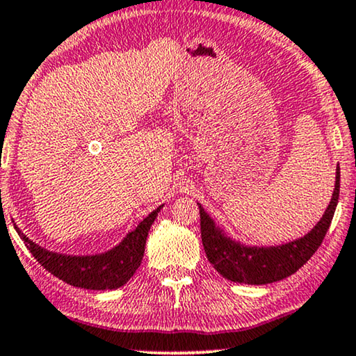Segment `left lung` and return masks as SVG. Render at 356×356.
Instances as JSON below:
<instances>
[{
  "instance_id": "8db88e82",
  "label": "left lung",
  "mask_w": 356,
  "mask_h": 356,
  "mask_svg": "<svg viewBox=\"0 0 356 356\" xmlns=\"http://www.w3.org/2000/svg\"><path fill=\"white\" fill-rule=\"evenodd\" d=\"M340 192V168L335 172L334 193L324 215L309 233L290 243L278 245H248L231 238L218 226L200 203L202 243L207 257L226 280L244 285H267L280 282L300 270L309 260L325 238L332 222Z\"/></svg>"
}]
</instances>
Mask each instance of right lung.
<instances>
[{"mask_svg":"<svg viewBox=\"0 0 356 356\" xmlns=\"http://www.w3.org/2000/svg\"><path fill=\"white\" fill-rule=\"evenodd\" d=\"M161 208L163 205L151 211L115 248L96 255H66L51 252L31 241L16 225L14 227L26 243V248L37 259V262L56 278L71 286L84 288V290H117L125 285L134 277L136 268L140 267L149 227Z\"/></svg>","mask_w":356,"mask_h":356,"instance_id":"add662e5","label":"right lung"}]
</instances>
